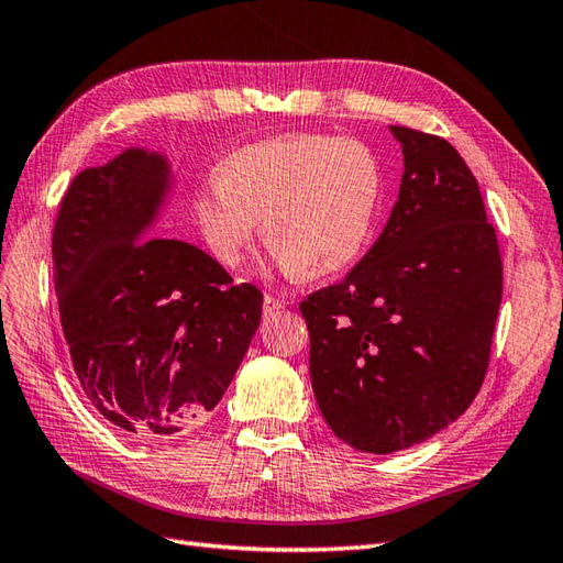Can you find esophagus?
<instances>
[{
  "instance_id": "esophagus-1",
  "label": "esophagus",
  "mask_w": 563,
  "mask_h": 563,
  "mask_svg": "<svg viewBox=\"0 0 563 563\" xmlns=\"http://www.w3.org/2000/svg\"><path fill=\"white\" fill-rule=\"evenodd\" d=\"M282 308H284V301H279V298H274L269 294L265 296V306H262V310H265V318L282 313Z\"/></svg>"
}]
</instances>
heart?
I'll return each mask as SVG.
<instances>
[{"mask_svg": "<svg viewBox=\"0 0 563 563\" xmlns=\"http://www.w3.org/2000/svg\"><path fill=\"white\" fill-rule=\"evenodd\" d=\"M383 168L349 136L296 132L247 144L192 195L199 241L221 267H239L257 235L284 277H330L364 253L376 223Z\"/></svg>", "mask_w": 563, "mask_h": 563, "instance_id": "obj_1", "label": "heart"}]
</instances>
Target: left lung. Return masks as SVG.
<instances>
[{"label":"left lung","instance_id":"obj_1","mask_svg":"<svg viewBox=\"0 0 563 563\" xmlns=\"http://www.w3.org/2000/svg\"><path fill=\"white\" fill-rule=\"evenodd\" d=\"M405 173L380 239L310 294V380L336 439L395 453L431 439L489 368L504 265L477 178L443 136L393 124Z\"/></svg>","mask_w":563,"mask_h":563}]
</instances>
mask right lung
Listing matches in <instances>:
<instances>
[{
    "instance_id": "1",
    "label": "right lung",
    "mask_w": 563,
    "mask_h": 563,
    "mask_svg": "<svg viewBox=\"0 0 563 563\" xmlns=\"http://www.w3.org/2000/svg\"><path fill=\"white\" fill-rule=\"evenodd\" d=\"M166 156L124 148L62 197L53 274L81 390L122 433L166 441L202 423L260 324L262 294L190 243L150 235Z\"/></svg>"
}]
</instances>
